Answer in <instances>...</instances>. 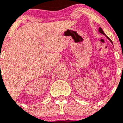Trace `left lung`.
<instances>
[{
  "label": "left lung",
  "instance_id": "1",
  "mask_svg": "<svg viewBox=\"0 0 123 123\" xmlns=\"http://www.w3.org/2000/svg\"><path fill=\"white\" fill-rule=\"evenodd\" d=\"M98 31H99V32H100V33H102V34H104V35H105V34L104 33V31H103V30H102V28H99V29H98ZM105 36H106V37L108 38V39H109L110 41H111V43H112V44H113V42H112V41H111V40L109 37H108L106 36V35H105Z\"/></svg>",
  "mask_w": 123,
  "mask_h": 123
}]
</instances>
